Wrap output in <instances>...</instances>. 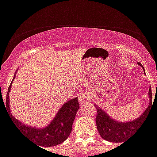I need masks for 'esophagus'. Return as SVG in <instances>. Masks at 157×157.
<instances>
[{
    "label": "esophagus",
    "instance_id": "1",
    "mask_svg": "<svg viewBox=\"0 0 157 157\" xmlns=\"http://www.w3.org/2000/svg\"><path fill=\"white\" fill-rule=\"evenodd\" d=\"M88 95L87 93L82 92V93L80 94V96H79V102H80V104L87 103V102H88Z\"/></svg>",
    "mask_w": 157,
    "mask_h": 157
}]
</instances>
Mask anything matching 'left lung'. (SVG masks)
Here are the masks:
<instances>
[{"instance_id": "8db88e82", "label": "left lung", "mask_w": 157, "mask_h": 157, "mask_svg": "<svg viewBox=\"0 0 157 157\" xmlns=\"http://www.w3.org/2000/svg\"><path fill=\"white\" fill-rule=\"evenodd\" d=\"M138 65L142 67L144 73H145L144 67L140 62ZM149 103L145 111L142 113L136 119L130 120L128 122H120L118 120L114 119L111 117L103 109H101L98 105L95 104L97 107V115L95 118L96 126L99 134L104 140L110 142L120 143L126 141L128 137L133 134L137 127L141 126V124L145 121L148 113L152 106V95L151 87H149V90L148 92Z\"/></svg>"}]
</instances>
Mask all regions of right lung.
<instances>
[{"instance_id": "obj_1", "label": "right lung", "mask_w": 157, "mask_h": 157, "mask_svg": "<svg viewBox=\"0 0 157 157\" xmlns=\"http://www.w3.org/2000/svg\"><path fill=\"white\" fill-rule=\"evenodd\" d=\"M15 77H16V74L14 75L13 81L9 86L6 97L7 111L9 112V116L13 119L15 125L20 129L21 133L24 136L29 137L31 141L36 144V145L42 147H50L55 146L64 142L69 137V134L72 132L73 121L80 107L77 97L71 99L65 102L62 107H60L52 121L47 126L40 128L27 125L19 121L11 113L9 93H10L12 84Z\"/></svg>"}]
</instances>
